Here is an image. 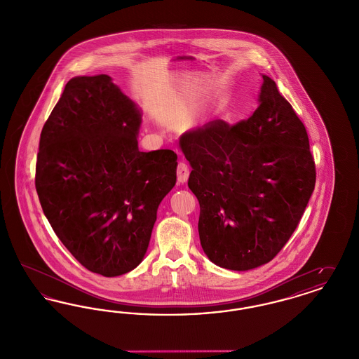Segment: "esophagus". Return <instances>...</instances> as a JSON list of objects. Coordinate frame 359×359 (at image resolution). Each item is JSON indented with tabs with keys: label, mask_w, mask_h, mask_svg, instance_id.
<instances>
[{
	"label": "esophagus",
	"mask_w": 359,
	"mask_h": 359,
	"mask_svg": "<svg viewBox=\"0 0 359 359\" xmlns=\"http://www.w3.org/2000/svg\"><path fill=\"white\" fill-rule=\"evenodd\" d=\"M177 182L179 183H186L188 180V176H189V168H188L186 163H179L177 165Z\"/></svg>",
	"instance_id": "1"
}]
</instances>
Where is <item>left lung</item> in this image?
<instances>
[{
    "mask_svg": "<svg viewBox=\"0 0 359 359\" xmlns=\"http://www.w3.org/2000/svg\"><path fill=\"white\" fill-rule=\"evenodd\" d=\"M258 107L234 126L211 122L180 136L192 168L188 187L201 205L205 256L230 271H249L288 242L313 192L316 172L303 122L262 75Z\"/></svg>",
    "mask_w": 359,
    "mask_h": 359,
    "instance_id": "8db88e82",
    "label": "left lung"
}]
</instances>
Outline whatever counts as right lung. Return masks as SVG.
Masks as SVG:
<instances>
[{
  "instance_id": "obj_1",
  "label": "right lung",
  "mask_w": 359,
  "mask_h": 359,
  "mask_svg": "<svg viewBox=\"0 0 359 359\" xmlns=\"http://www.w3.org/2000/svg\"><path fill=\"white\" fill-rule=\"evenodd\" d=\"M141 111L109 75L75 76L43 126L36 191L57 238L86 269L133 271L157 208L176 184L177 154L140 152Z\"/></svg>"
}]
</instances>
